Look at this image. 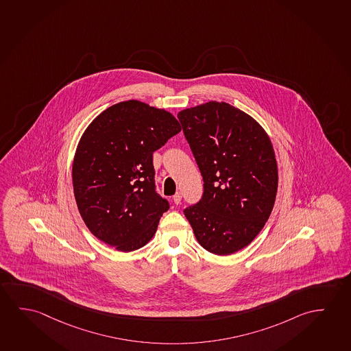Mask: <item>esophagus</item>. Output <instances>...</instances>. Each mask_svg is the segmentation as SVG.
<instances>
[{
	"instance_id": "esophagus-1",
	"label": "esophagus",
	"mask_w": 351,
	"mask_h": 351,
	"mask_svg": "<svg viewBox=\"0 0 351 351\" xmlns=\"http://www.w3.org/2000/svg\"><path fill=\"white\" fill-rule=\"evenodd\" d=\"M180 201H182V194H180V193H177V194L173 196V202H174L176 205L180 204Z\"/></svg>"
}]
</instances>
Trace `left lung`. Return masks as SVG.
<instances>
[{
	"mask_svg": "<svg viewBox=\"0 0 351 351\" xmlns=\"http://www.w3.org/2000/svg\"><path fill=\"white\" fill-rule=\"evenodd\" d=\"M178 118L204 179L201 200L184 215L205 250L230 255L256 238L274 206L272 143L254 118L226 102L186 108Z\"/></svg>",
	"mask_w": 351,
	"mask_h": 351,
	"instance_id": "left-lung-1",
	"label": "left lung"
}]
</instances>
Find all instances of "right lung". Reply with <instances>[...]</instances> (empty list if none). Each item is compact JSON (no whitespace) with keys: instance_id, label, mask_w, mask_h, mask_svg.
<instances>
[{"instance_id":"right-lung-1","label":"right lung","mask_w":351,"mask_h":351,"mask_svg":"<svg viewBox=\"0 0 351 351\" xmlns=\"http://www.w3.org/2000/svg\"><path fill=\"white\" fill-rule=\"evenodd\" d=\"M182 130L172 113L138 100L100 113L73 161L80 216L97 239L129 252L147 244L169 208L156 193L152 154Z\"/></svg>"}]
</instances>
